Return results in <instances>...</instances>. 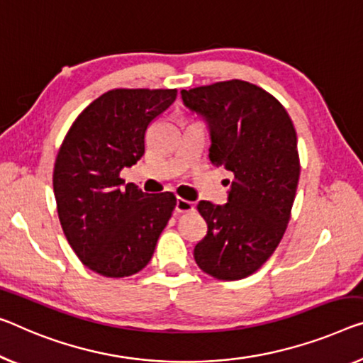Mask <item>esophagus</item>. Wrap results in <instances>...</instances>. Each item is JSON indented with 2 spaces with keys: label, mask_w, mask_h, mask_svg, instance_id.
I'll return each mask as SVG.
<instances>
[{
  "label": "esophagus",
  "mask_w": 363,
  "mask_h": 363,
  "mask_svg": "<svg viewBox=\"0 0 363 363\" xmlns=\"http://www.w3.org/2000/svg\"><path fill=\"white\" fill-rule=\"evenodd\" d=\"M194 203L191 202V200H186V199H181L177 197L176 199V207L174 210L177 213H187V212H194Z\"/></svg>",
  "instance_id": "esophagus-1"
}]
</instances>
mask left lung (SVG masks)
I'll return each mask as SVG.
<instances>
[{"label": "left lung", "instance_id": "obj_1", "mask_svg": "<svg viewBox=\"0 0 363 363\" xmlns=\"http://www.w3.org/2000/svg\"><path fill=\"white\" fill-rule=\"evenodd\" d=\"M181 96L207 123L210 161L233 174L226 203L197 205L208 230L194 259L215 279H245L272 256L289 225L300 177L295 127L274 96L247 81L182 89Z\"/></svg>", "mask_w": 363, "mask_h": 363}]
</instances>
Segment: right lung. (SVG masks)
Masks as SVG:
<instances>
[{
    "mask_svg": "<svg viewBox=\"0 0 363 363\" xmlns=\"http://www.w3.org/2000/svg\"><path fill=\"white\" fill-rule=\"evenodd\" d=\"M176 89H112L68 130L53 169L58 218L86 267L128 277L153 256L176 205L172 192L147 194L121 179L145 153L150 123L176 101Z\"/></svg>",
    "mask_w": 363,
    "mask_h": 363,
    "instance_id": "add662e5",
    "label": "right lung"
}]
</instances>
